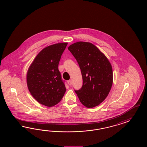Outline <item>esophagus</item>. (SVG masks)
Here are the masks:
<instances>
[{
  "mask_svg": "<svg viewBox=\"0 0 147 147\" xmlns=\"http://www.w3.org/2000/svg\"><path fill=\"white\" fill-rule=\"evenodd\" d=\"M67 83H68V84H69V86H71V84H72V81H71V80H69V81L67 82Z\"/></svg>",
  "mask_w": 147,
  "mask_h": 147,
  "instance_id": "1",
  "label": "esophagus"
}]
</instances>
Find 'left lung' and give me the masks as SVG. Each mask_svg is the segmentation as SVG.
I'll return each instance as SVG.
<instances>
[{"instance_id": "obj_1", "label": "left lung", "mask_w": 147, "mask_h": 147, "mask_svg": "<svg viewBox=\"0 0 147 147\" xmlns=\"http://www.w3.org/2000/svg\"><path fill=\"white\" fill-rule=\"evenodd\" d=\"M68 49L80 66L83 79L80 89L75 90L80 101L87 108L101 103L108 96L113 83V71L107 57L90 42L80 41Z\"/></svg>"}]
</instances>
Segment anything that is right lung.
<instances>
[{
  "mask_svg": "<svg viewBox=\"0 0 147 147\" xmlns=\"http://www.w3.org/2000/svg\"><path fill=\"white\" fill-rule=\"evenodd\" d=\"M67 42L49 46L41 51L29 66L28 88L38 102L52 107L59 102L66 92L58 65Z\"/></svg>",
  "mask_w": 147,
  "mask_h": 147,
  "instance_id": "1",
  "label": "right lung"
}]
</instances>
